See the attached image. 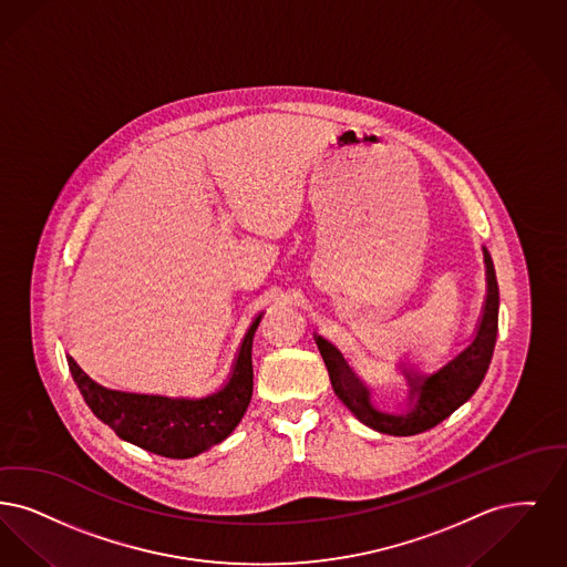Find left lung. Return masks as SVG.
I'll use <instances>...</instances> for the list:
<instances>
[{
	"instance_id": "obj_1",
	"label": "left lung",
	"mask_w": 567,
	"mask_h": 567,
	"mask_svg": "<svg viewBox=\"0 0 567 567\" xmlns=\"http://www.w3.org/2000/svg\"><path fill=\"white\" fill-rule=\"evenodd\" d=\"M483 256H485V272H487V296L483 305V316L476 326V334L464 351H460L434 374H417L413 370L402 369L406 383L411 388L406 413L392 415L374 409L370 402L369 388L362 383V379L353 370L349 369L343 353L326 339L316 337L334 394L341 398L347 409L364 425L392 436H413L439 425L478 390L492 362L493 347L497 337V307H499L497 279H495V269H493V260L487 247H483Z\"/></svg>"
}]
</instances>
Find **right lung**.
Here are the masks:
<instances>
[{"instance_id": "add662e5", "label": "right lung", "mask_w": 567, "mask_h": 567, "mask_svg": "<svg viewBox=\"0 0 567 567\" xmlns=\"http://www.w3.org/2000/svg\"><path fill=\"white\" fill-rule=\"evenodd\" d=\"M262 313L251 321L226 385L205 398L128 394L107 390L89 379L72 358L75 385L93 415L118 439L150 453L186 460L221 443L246 415L254 390L251 341Z\"/></svg>"}]
</instances>
